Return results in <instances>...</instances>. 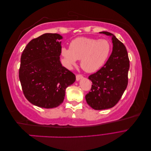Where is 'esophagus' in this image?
Returning <instances> with one entry per match:
<instances>
[{"instance_id":"obj_1","label":"esophagus","mask_w":151,"mask_h":151,"mask_svg":"<svg viewBox=\"0 0 151 151\" xmlns=\"http://www.w3.org/2000/svg\"><path fill=\"white\" fill-rule=\"evenodd\" d=\"M83 76L82 75H81V74H77L76 75V80L77 81H79L81 79H83Z\"/></svg>"}]
</instances>
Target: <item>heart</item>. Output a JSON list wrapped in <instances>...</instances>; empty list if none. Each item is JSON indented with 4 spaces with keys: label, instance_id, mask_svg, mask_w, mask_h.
Wrapping results in <instances>:
<instances>
[{
    "label": "heart",
    "instance_id": "obj_1",
    "mask_svg": "<svg viewBox=\"0 0 151 151\" xmlns=\"http://www.w3.org/2000/svg\"><path fill=\"white\" fill-rule=\"evenodd\" d=\"M111 45L104 39L77 38L70 43L69 49L62 48V55L67 67L76 65L81 60V66L89 73L100 69L109 56Z\"/></svg>",
    "mask_w": 151,
    "mask_h": 151
}]
</instances>
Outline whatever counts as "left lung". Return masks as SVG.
<instances>
[{
    "label": "left lung",
    "mask_w": 151,
    "mask_h": 151,
    "mask_svg": "<svg viewBox=\"0 0 151 151\" xmlns=\"http://www.w3.org/2000/svg\"><path fill=\"white\" fill-rule=\"evenodd\" d=\"M100 33L111 36L113 50L104 65L89 76L93 83L86 95V102L96 110L113 107L122 98L128 84L130 61L125 45L107 31Z\"/></svg>",
    "instance_id": "8db88e82"
}]
</instances>
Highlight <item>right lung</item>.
Wrapping results in <instances>:
<instances>
[{"label": "right lung", "mask_w": 151, "mask_h": 151, "mask_svg": "<svg viewBox=\"0 0 151 151\" xmlns=\"http://www.w3.org/2000/svg\"><path fill=\"white\" fill-rule=\"evenodd\" d=\"M62 36L45 33L31 40L22 52L19 77L26 98L40 108H53L63 101L76 76L60 61Z\"/></svg>", "instance_id": "1"}]
</instances>
